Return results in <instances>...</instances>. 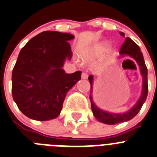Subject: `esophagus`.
<instances>
[{
	"instance_id": "esophagus-1",
	"label": "esophagus",
	"mask_w": 157,
	"mask_h": 157,
	"mask_svg": "<svg viewBox=\"0 0 157 157\" xmlns=\"http://www.w3.org/2000/svg\"><path fill=\"white\" fill-rule=\"evenodd\" d=\"M82 79H84V80H86V79H87V77H88V75H87V73H82Z\"/></svg>"
}]
</instances>
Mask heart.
<instances>
[{
    "label": "heart",
    "instance_id": "b5f03b06",
    "mask_svg": "<svg viewBox=\"0 0 157 157\" xmlns=\"http://www.w3.org/2000/svg\"><path fill=\"white\" fill-rule=\"evenodd\" d=\"M109 47V44L106 41H103L101 43H98L94 44L90 51L88 52V55L91 57H99L105 52Z\"/></svg>",
    "mask_w": 157,
    "mask_h": 157
}]
</instances>
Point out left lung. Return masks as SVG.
I'll list each match as a JSON object with an SVG mask.
<instances>
[{"instance_id": "left-lung-1", "label": "left lung", "mask_w": 157, "mask_h": 157, "mask_svg": "<svg viewBox=\"0 0 157 157\" xmlns=\"http://www.w3.org/2000/svg\"><path fill=\"white\" fill-rule=\"evenodd\" d=\"M120 34L121 36H124V33H122V32H120ZM120 56H121V57H127V56H128V57H131L135 59L138 66H139L141 74H142V90L140 98H138L135 105L132 106V108L130 109L128 111L123 113H114L108 112V111H105V110H102L98 108L94 104L92 98L94 77L92 75H90L88 77L89 82L91 84L90 100H91V109H92L93 115L99 122L103 123V124H110V125L121 122H126V121H128L132 119V118H134L138 113V112L140 111L142 105L146 100L148 94V70L147 67L145 64L144 58L143 56H142V52H141L140 48L138 47V45L136 43H135L131 39H130L129 37H127L124 43L123 44L121 51H120Z\"/></svg>"}]
</instances>
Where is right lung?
<instances>
[{
    "instance_id": "add662e5",
    "label": "right lung",
    "mask_w": 157,
    "mask_h": 157,
    "mask_svg": "<svg viewBox=\"0 0 157 157\" xmlns=\"http://www.w3.org/2000/svg\"><path fill=\"white\" fill-rule=\"evenodd\" d=\"M70 33L44 31L19 52L12 76V97L21 112L30 119L46 121L60 114L66 95L81 79V71L66 73L71 59Z\"/></svg>"
}]
</instances>
